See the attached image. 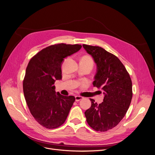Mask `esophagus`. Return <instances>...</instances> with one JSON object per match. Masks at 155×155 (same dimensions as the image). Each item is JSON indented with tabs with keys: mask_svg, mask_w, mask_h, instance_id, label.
<instances>
[{
	"mask_svg": "<svg viewBox=\"0 0 155 155\" xmlns=\"http://www.w3.org/2000/svg\"><path fill=\"white\" fill-rule=\"evenodd\" d=\"M75 98H76V101H80L81 100H82V99L83 98V97H81V96H76Z\"/></svg>",
	"mask_w": 155,
	"mask_h": 155,
	"instance_id": "34e87169",
	"label": "esophagus"
}]
</instances>
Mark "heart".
I'll return each mask as SVG.
<instances>
[{
	"mask_svg": "<svg viewBox=\"0 0 155 155\" xmlns=\"http://www.w3.org/2000/svg\"><path fill=\"white\" fill-rule=\"evenodd\" d=\"M82 59H84V60L89 61H91V62H93V60L91 59V58L90 57H89V56H84V57L82 58Z\"/></svg>",
	"mask_w": 155,
	"mask_h": 155,
	"instance_id": "heart-1",
	"label": "heart"
}]
</instances>
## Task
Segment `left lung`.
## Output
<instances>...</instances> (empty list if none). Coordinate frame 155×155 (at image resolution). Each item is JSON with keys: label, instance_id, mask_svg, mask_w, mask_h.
<instances>
[{"label": "left lung", "instance_id": "obj_1", "mask_svg": "<svg viewBox=\"0 0 155 155\" xmlns=\"http://www.w3.org/2000/svg\"><path fill=\"white\" fill-rule=\"evenodd\" d=\"M83 47L97 64L93 86L105 94L99 105L90 99L91 106L84 112L86 121L95 130L107 131L115 127L127 111L132 97V81L117 57L100 47L84 44Z\"/></svg>", "mask_w": 155, "mask_h": 155}]
</instances>
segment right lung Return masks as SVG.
Wrapping results in <instances>:
<instances>
[{
    "label": "right lung",
    "mask_w": 155,
    "mask_h": 155,
    "mask_svg": "<svg viewBox=\"0 0 155 155\" xmlns=\"http://www.w3.org/2000/svg\"><path fill=\"white\" fill-rule=\"evenodd\" d=\"M78 44L59 43L43 48L29 61L23 80V92L31 114L41 126L55 129L64 123L75 101L73 96L55 91L56 80L62 79L64 58L77 52Z\"/></svg>",
    "instance_id": "add662e5"
}]
</instances>
